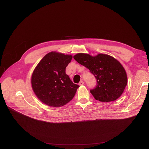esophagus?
<instances>
[{
    "label": "esophagus",
    "mask_w": 149,
    "mask_h": 149,
    "mask_svg": "<svg viewBox=\"0 0 149 149\" xmlns=\"http://www.w3.org/2000/svg\"><path fill=\"white\" fill-rule=\"evenodd\" d=\"M79 84L80 85V86H81V85H83L84 84V82H83V80H81V81H80V83H79Z\"/></svg>",
    "instance_id": "34e87169"
}]
</instances>
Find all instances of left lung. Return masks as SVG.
<instances>
[{
    "mask_svg": "<svg viewBox=\"0 0 149 149\" xmlns=\"http://www.w3.org/2000/svg\"><path fill=\"white\" fill-rule=\"evenodd\" d=\"M74 58L95 75L97 86L91 93L95 100L107 103L121 97L126 87L127 76L118 60L107 54L92 56L85 53H78Z\"/></svg>",
    "mask_w": 149,
    "mask_h": 149,
    "instance_id": "8db88e82",
    "label": "left lung"
}]
</instances>
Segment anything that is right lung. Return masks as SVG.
<instances>
[{
	"instance_id": "obj_1",
	"label": "right lung",
	"mask_w": 149,
	"mask_h": 149,
	"mask_svg": "<svg viewBox=\"0 0 149 149\" xmlns=\"http://www.w3.org/2000/svg\"><path fill=\"white\" fill-rule=\"evenodd\" d=\"M71 55L52 51L38 63L31 75V86L41 102L51 107H61L75 95L79 86L72 83L66 74V68Z\"/></svg>"
}]
</instances>
